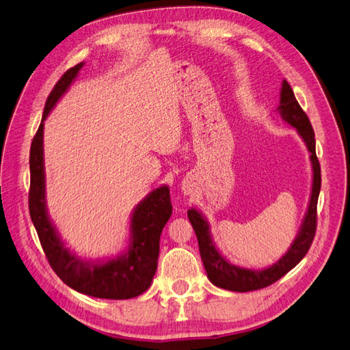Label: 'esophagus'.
<instances>
[{
	"mask_svg": "<svg viewBox=\"0 0 350 350\" xmlns=\"http://www.w3.org/2000/svg\"><path fill=\"white\" fill-rule=\"evenodd\" d=\"M184 193H185V194H191V191H189L188 187H184Z\"/></svg>",
	"mask_w": 350,
	"mask_h": 350,
	"instance_id": "34e87169",
	"label": "esophagus"
}]
</instances>
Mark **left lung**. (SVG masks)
<instances>
[{"instance_id":"1","label":"left lung","mask_w":350,"mask_h":350,"mask_svg":"<svg viewBox=\"0 0 350 350\" xmlns=\"http://www.w3.org/2000/svg\"><path fill=\"white\" fill-rule=\"evenodd\" d=\"M282 120L291 124L296 129L301 139L306 144V149L310 152L311 166H312V189L308 208L304 217L298 235L293 239L291 248L286 251L284 256L274 262L273 266L262 270H251L238 267L235 264L229 262L221 254L217 251L213 239L210 235V225L206 217L196 208L188 210V219L191 221L193 229L198 239L200 256L203 260L204 269L207 271L208 280L216 284L217 288L228 289L232 292H250L262 289L271 283L278 282L286 273L291 271L298 264L305 254L308 252L317 229V201H319L320 188H321V169L319 159L315 154V134L308 116L299 107L296 100L292 88L289 83L283 80L280 89V105L278 108Z\"/></svg>"}]
</instances>
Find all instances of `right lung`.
Here are the masks:
<instances>
[{
    "instance_id": "add662e5",
    "label": "right lung",
    "mask_w": 350,
    "mask_h": 350,
    "mask_svg": "<svg viewBox=\"0 0 350 350\" xmlns=\"http://www.w3.org/2000/svg\"><path fill=\"white\" fill-rule=\"evenodd\" d=\"M83 66L84 62H80L66 71L52 89L38 133L31 142L29 159L30 219L52 270L71 289L100 299H130L149 289L156 273L159 241L163 226L172 215L169 187L162 185L153 189L135 206L131 215L129 248L107 261H86L72 254L58 237L46 210L44 121L59 98L68 90Z\"/></svg>"
}]
</instances>
